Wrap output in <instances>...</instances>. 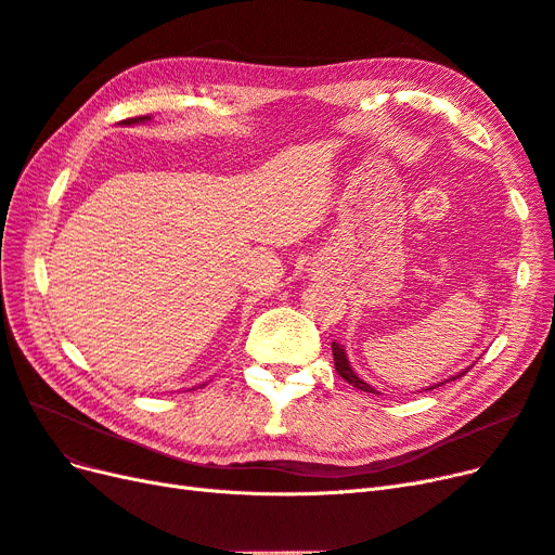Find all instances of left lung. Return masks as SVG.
Returning <instances> with one entry per match:
<instances>
[{"label": "left lung", "mask_w": 555, "mask_h": 555, "mask_svg": "<svg viewBox=\"0 0 555 555\" xmlns=\"http://www.w3.org/2000/svg\"><path fill=\"white\" fill-rule=\"evenodd\" d=\"M333 361H335V371H338V375L345 379V382H349L351 386H357V389H361V391H365V393H377L379 396V391H375L371 384H367L365 379H361L357 373H354V367H351V363H349V357H347V349H345V345H340V343H335L333 340ZM467 373V367L465 371H461L459 375H451L449 379H444V382H453V379H459V377H463ZM444 382H438V384H433V386H426V391H430V389H435V386H442Z\"/></svg>", "instance_id": "8db88e82"}]
</instances>
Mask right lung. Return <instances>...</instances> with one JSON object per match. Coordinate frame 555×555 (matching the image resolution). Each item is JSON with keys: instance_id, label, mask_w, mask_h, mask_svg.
Here are the masks:
<instances>
[{"instance_id": "right-lung-1", "label": "right lung", "mask_w": 555, "mask_h": 555, "mask_svg": "<svg viewBox=\"0 0 555 555\" xmlns=\"http://www.w3.org/2000/svg\"><path fill=\"white\" fill-rule=\"evenodd\" d=\"M150 120H153V117L143 115V117H131V120H125L122 125H127V127H131V125H145V122H150Z\"/></svg>"}]
</instances>
